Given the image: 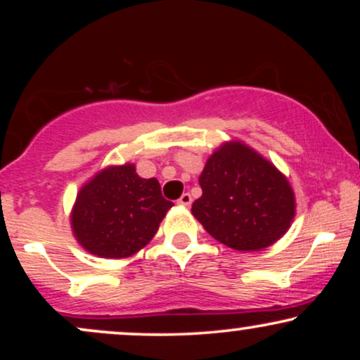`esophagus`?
I'll list each match as a JSON object with an SVG mask.
<instances>
[{"mask_svg":"<svg viewBox=\"0 0 360 360\" xmlns=\"http://www.w3.org/2000/svg\"><path fill=\"white\" fill-rule=\"evenodd\" d=\"M191 201H193L191 194H189V193H184L183 196H181L179 200H177V203H179V205H183V206H189V205H191Z\"/></svg>","mask_w":360,"mask_h":360,"instance_id":"34e87169","label":"esophagus"}]
</instances>
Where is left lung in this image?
Instances as JSON below:
<instances>
[{
	"mask_svg": "<svg viewBox=\"0 0 360 360\" xmlns=\"http://www.w3.org/2000/svg\"><path fill=\"white\" fill-rule=\"evenodd\" d=\"M200 186L203 194L191 213L230 249H266L288 232L295 218V193L286 176L238 140L221 143L210 155Z\"/></svg>",
	"mask_w": 360,
	"mask_h": 360,
	"instance_id": "left-lung-1",
	"label": "left lung"
}]
</instances>
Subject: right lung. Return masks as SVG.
I'll return each instance as SVG.
<instances>
[{"label": "right lung", "instance_id": "1", "mask_svg": "<svg viewBox=\"0 0 360 360\" xmlns=\"http://www.w3.org/2000/svg\"><path fill=\"white\" fill-rule=\"evenodd\" d=\"M172 206L155 177H140L134 164L110 166L77 193L71 212L72 233L89 254L125 259L154 238Z\"/></svg>", "mask_w": 360, "mask_h": 360}]
</instances>
